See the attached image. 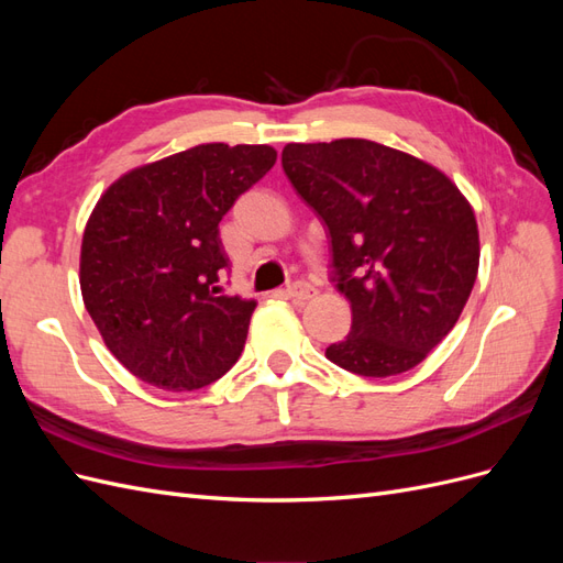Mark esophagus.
<instances>
[{"label":"esophagus","instance_id":"34e87169","mask_svg":"<svg viewBox=\"0 0 563 563\" xmlns=\"http://www.w3.org/2000/svg\"><path fill=\"white\" fill-rule=\"evenodd\" d=\"M286 296L291 300H298V302H308L317 296V288L310 286V284H305V282H296V284L286 288Z\"/></svg>","mask_w":563,"mask_h":563}]
</instances>
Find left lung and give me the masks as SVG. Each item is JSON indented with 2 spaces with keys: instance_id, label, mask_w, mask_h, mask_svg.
<instances>
[{
  "instance_id": "obj_1",
  "label": "left lung",
  "mask_w": 563,
  "mask_h": 563,
  "mask_svg": "<svg viewBox=\"0 0 563 563\" xmlns=\"http://www.w3.org/2000/svg\"><path fill=\"white\" fill-rule=\"evenodd\" d=\"M282 166L329 228L333 279L352 308V331L327 356L366 378L411 371L472 294V203L437 166L366 139L288 143Z\"/></svg>"
}]
</instances>
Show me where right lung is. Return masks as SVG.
<instances>
[{
    "mask_svg": "<svg viewBox=\"0 0 563 563\" xmlns=\"http://www.w3.org/2000/svg\"><path fill=\"white\" fill-rule=\"evenodd\" d=\"M275 162L269 145L203 143L131 168L100 195L81 236V298L135 378L190 391L240 360L258 302L225 294L218 223Z\"/></svg>",
    "mask_w": 563,
    "mask_h": 563,
    "instance_id": "add662e5",
    "label": "right lung"
}]
</instances>
